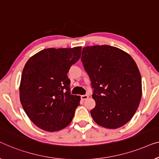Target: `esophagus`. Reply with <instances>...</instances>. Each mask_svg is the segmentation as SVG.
Masks as SVG:
<instances>
[{"label": "esophagus", "mask_w": 159, "mask_h": 159, "mask_svg": "<svg viewBox=\"0 0 159 159\" xmlns=\"http://www.w3.org/2000/svg\"><path fill=\"white\" fill-rule=\"evenodd\" d=\"M88 98H89V95H87V94L80 96V99H81V100H83V101H84V100L87 99Z\"/></svg>", "instance_id": "esophagus-1"}]
</instances>
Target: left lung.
Segmentation results:
<instances>
[{
    "mask_svg": "<svg viewBox=\"0 0 159 159\" xmlns=\"http://www.w3.org/2000/svg\"><path fill=\"white\" fill-rule=\"evenodd\" d=\"M81 61L93 89V120L109 129L123 126L135 115L142 97L141 75L133 57L115 47L87 46Z\"/></svg>",
    "mask_w": 159,
    "mask_h": 159,
    "instance_id": "obj_1",
    "label": "left lung"
}]
</instances>
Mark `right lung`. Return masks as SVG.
Listing matches in <instances>:
<instances>
[{"mask_svg": "<svg viewBox=\"0 0 159 159\" xmlns=\"http://www.w3.org/2000/svg\"><path fill=\"white\" fill-rule=\"evenodd\" d=\"M81 47L48 48L31 57L22 71L20 101L33 123L48 132L68 126L80 104L70 93L67 73L80 57Z\"/></svg>", "mask_w": 159, "mask_h": 159, "instance_id": "right-lung-1", "label": "right lung"}]
</instances>
